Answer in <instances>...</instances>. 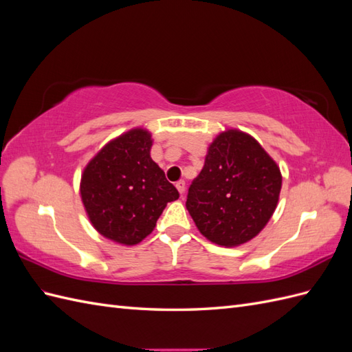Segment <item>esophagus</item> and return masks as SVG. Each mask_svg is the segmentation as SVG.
<instances>
[{"label":"esophagus","mask_w":352,"mask_h":352,"mask_svg":"<svg viewBox=\"0 0 352 352\" xmlns=\"http://www.w3.org/2000/svg\"><path fill=\"white\" fill-rule=\"evenodd\" d=\"M176 188H177V190H179V194L182 195V194L185 192V189H186V184H185V180H179V182L176 184Z\"/></svg>","instance_id":"1"}]
</instances>
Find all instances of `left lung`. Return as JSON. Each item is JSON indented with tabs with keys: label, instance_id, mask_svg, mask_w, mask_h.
<instances>
[{
	"label": "left lung",
	"instance_id": "left-lung-1",
	"mask_svg": "<svg viewBox=\"0 0 352 352\" xmlns=\"http://www.w3.org/2000/svg\"><path fill=\"white\" fill-rule=\"evenodd\" d=\"M280 170L261 145L239 131L220 133L189 186L186 208L199 232L223 247L257 236L278 206Z\"/></svg>",
	"mask_w": 352,
	"mask_h": 352
}]
</instances>
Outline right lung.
Segmentation results:
<instances>
[{
    "label": "right lung",
    "instance_id": "add662e5",
    "mask_svg": "<svg viewBox=\"0 0 352 352\" xmlns=\"http://www.w3.org/2000/svg\"><path fill=\"white\" fill-rule=\"evenodd\" d=\"M151 135L133 129L105 145L85 168L80 195L101 235L135 245L150 235L177 189L150 155Z\"/></svg>",
    "mask_w": 352,
    "mask_h": 352
}]
</instances>
